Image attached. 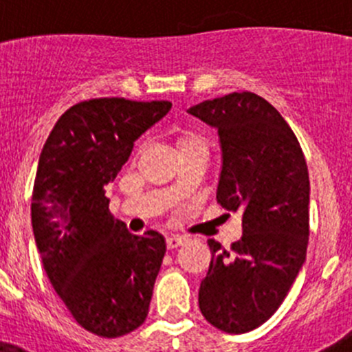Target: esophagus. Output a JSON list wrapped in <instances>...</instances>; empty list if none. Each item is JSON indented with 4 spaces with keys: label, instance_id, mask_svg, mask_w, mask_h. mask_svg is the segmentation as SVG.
I'll return each instance as SVG.
<instances>
[{
    "label": "esophagus",
    "instance_id": "esophagus-1",
    "mask_svg": "<svg viewBox=\"0 0 352 352\" xmlns=\"http://www.w3.org/2000/svg\"><path fill=\"white\" fill-rule=\"evenodd\" d=\"M184 242H186V236L184 235H170V236H166V247L168 248H177V247H180V245H182Z\"/></svg>",
    "mask_w": 352,
    "mask_h": 352
}]
</instances>
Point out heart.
<instances>
[{
	"label": "heart",
	"instance_id": "b5f03b06",
	"mask_svg": "<svg viewBox=\"0 0 352 352\" xmlns=\"http://www.w3.org/2000/svg\"><path fill=\"white\" fill-rule=\"evenodd\" d=\"M177 146H179V155L192 153V151H204V153H208L204 140L196 133L180 134L179 140H177Z\"/></svg>",
	"mask_w": 352,
	"mask_h": 352
}]
</instances>
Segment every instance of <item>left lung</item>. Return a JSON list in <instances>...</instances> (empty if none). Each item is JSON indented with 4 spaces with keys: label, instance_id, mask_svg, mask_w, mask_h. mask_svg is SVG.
Masks as SVG:
<instances>
[{
    "label": "left lung",
    "instance_id": "8db88e82",
    "mask_svg": "<svg viewBox=\"0 0 352 352\" xmlns=\"http://www.w3.org/2000/svg\"><path fill=\"white\" fill-rule=\"evenodd\" d=\"M187 112L218 131L223 163L216 199L242 212L243 230L230 250L208 240L212 257L199 308L223 332H250L281 307L307 258V162L281 113L250 91L201 102Z\"/></svg>",
    "mask_w": 352,
    "mask_h": 352
}]
</instances>
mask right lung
<instances>
[{
  "label": "right lung",
  "mask_w": 352,
  "mask_h": 352,
  "mask_svg": "<svg viewBox=\"0 0 352 352\" xmlns=\"http://www.w3.org/2000/svg\"><path fill=\"white\" fill-rule=\"evenodd\" d=\"M170 109L165 100L80 102L59 117L38 158L32 226L45 274L74 320L107 339L146 320L166 245L153 230L127 232L110 214L105 186Z\"/></svg>",
  "instance_id": "right-lung-1"
}]
</instances>
